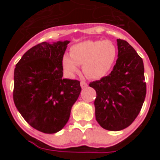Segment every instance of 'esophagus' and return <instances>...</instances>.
<instances>
[{
    "mask_svg": "<svg viewBox=\"0 0 160 160\" xmlns=\"http://www.w3.org/2000/svg\"><path fill=\"white\" fill-rule=\"evenodd\" d=\"M80 85H81V87L82 89L87 88V87H88V84H87V83L86 82H84V81H82L81 82H80Z\"/></svg>",
    "mask_w": 160,
    "mask_h": 160,
    "instance_id": "obj_1",
    "label": "esophagus"
}]
</instances>
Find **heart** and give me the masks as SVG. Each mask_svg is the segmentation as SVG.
<instances>
[{"label": "heart", "instance_id": "b5f03b06", "mask_svg": "<svg viewBox=\"0 0 160 160\" xmlns=\"http://www.w3.org/2000/svg\"><path fill=\"white\" fill-rule=\"evenodd\" d=\"M116 53V48L111 41H84L73 45L70 48V55H63V70L72 77L78 70V66L82 65V71L87 77L101 78L112 67Z\"/></svg>", "mask_w": 160, "mask_h": 160}]
</instances>
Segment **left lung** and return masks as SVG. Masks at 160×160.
<instances>
[{"mask_svg": "<svg viewBox=\"0 0 160 160\" xmlns=\"http://www.w3.org/2000/svg\"><path fill=\"white\" fill-rule=\"evenodd\" d=\"M118 59L109 75L90 83L96 90L95 118L108 131L125 129L140 112L146 97L142 59L124 40L117 39Z\"/></svg>", "mask_w": 160, "mask_h": 160, "instance_id": "1", "label": "left lung"}]
</instances>
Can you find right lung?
<instances>
[{
	"mask_svg": "<svg viewBox=\"0 0 160 160\" xmlns=\"http://www.w3.org/2000/svg\"><path fill=\"white\" fill-rule=\"evenodd\" d=\"M69 43L38 44L22 56L14 70L17 109L32 128L46 134L64 128L82 90L79 81L62 78V59Z\"/></svg>",
	"mask_w": 160,
	"mask_h": 160,
	"instance_id": "right-lung-1",
	"label": "right lung"
}]
</instances>
